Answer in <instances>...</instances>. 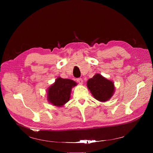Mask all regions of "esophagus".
I'll return each instance as SVG.
<instances>
[{"instance_id":"34e87169","label":"esophagus","mask_w":153,"mask_h":153,"mask_svg":"<svg viewBox=\"0 0 153 153\" xmlns=\"http://www.w3.org/2000/svg\"><path fill=\"white\" fill-rule=\"evenodd\" d=\"M77 82H78V84H80V85H82L83 84V80H82V78H77Z\"/></svg>"}]
</instances>
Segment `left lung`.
<instances>
[{"label":"left lung","instance_id":"obj_1","mask_svg":"<svg viewBox=\"0 0 153 153\" xmlns=\"http://www.w3.org/2000/svg\"><path fill=\"white\" fill-rule=\"evenodd\" d=\"M87 85L94 98L100 101H108L115 92L113 82L106 79L100 74H96L88 80Z\"/></svg>","mask_w":153,"mask_h":153}]
</instances>
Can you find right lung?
Wrapping results in <instances>:
<instances>
[{"label":"right lung","instance_id":"add662e5","mask_svg":"<svg viewBox=\"0 0 153 153\" xmlns=\"http://www.w3.org/2000/svg\"><path fill=\"white\" fill-rule=\"evenodd\" d=\"M76 85L72 80L58 77L47 90L48 101L53 105L63 106L70 99L71 89Z\"/></svg>","mask_w":153,"mask_h":153}]
</instances>
